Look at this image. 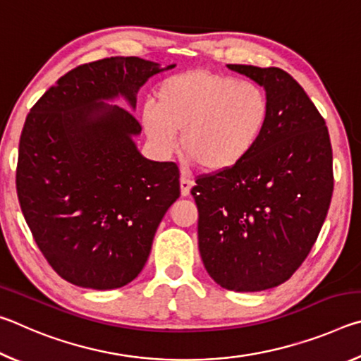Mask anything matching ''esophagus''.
Listing matches in <instances>:
<instances>
[{
  "mask_svg": "<svg viewBox=\"0 0 361 361\" xmlns=\"http://www.w3.org/2000/svg\"><path fill=\"white\" fill-rule=\"evenodd\" d=\"M194 183L188 178L185 172H181V176H180V188H181V195L183 197H186V195H189V191H191Z\"/></svg>",
  "mask_w": 361,
  "mask_h": 361,
  "instance_id": "esophagus-1",
  "label": "esophagus"
}]
</instances>
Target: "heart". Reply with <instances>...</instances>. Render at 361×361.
<instances>
[{"mask_svg": "<svg viewBox=\"0 0 361 361\" xmlns=\"http://www.w3.org/2000/svg\"><path fill=\"white\" fill-rule=\"evenodd\" d=\"M269 121V100L259 85L223 73L195 68L167 78L146 102V135L170 152L181 132V152L207 173H223L252 154Z\"/></svg>", "mask_w": 361, "mask_h": 361, "instance_id": "1", "label": "heart"}]
</instances>
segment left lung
I'll return each instance as SVG.
<instances>
[{
    "label": "left lung",
    "mask_w": 361,
    "mask_h": 361,
    "mask_svg": "<svg viewBox=\"0 0 361 361\" xmlns=\"http://www.w3.org/2000/svg\"><path fill=\"white\" fill-rule=\"evenodd\" d=\"M264 87L269 121L245 161L199 176V252L226 290L262 291L288 280L319 237L333 195L325 119L288 73L228 65Z\"/></svg>",
    "instance_id": "obj_1"
}]
</instances>
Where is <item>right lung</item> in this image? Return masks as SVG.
Masks as SVG:
<instances>
[{
    "label": "right lung",
    "instance_id": "obj_1",
    "mask_svg": "<svg viewBox=\"0 0 361 361\" xmlns=\"http://www.w3.org/2000/svg\"><path fill=\"white\" fill-rule=\"evenodd\" d=\"M161 68L138 57L76 66L35 103L19 143L16 186L36 245L60 277L92 290L135 279L159 223L180 197L173 162L138 151L142 126L132 109Z\"/></svg>",
    "mask_w": 361,
    "mask_h": 361
}]
</instances>
